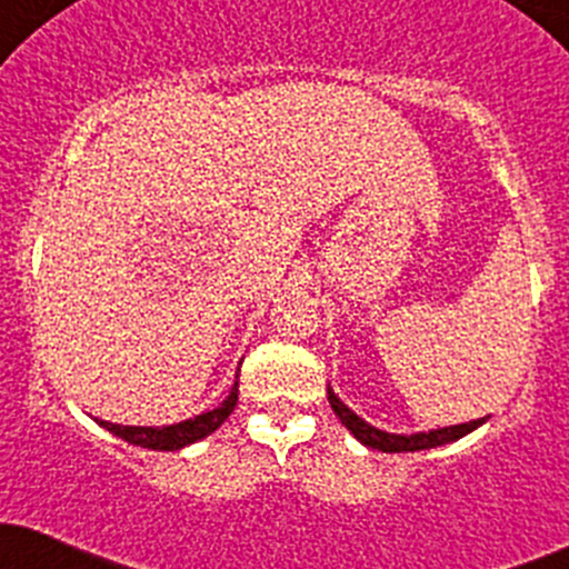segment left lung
Returning a JSON list of instances; mask_svg holds the SVG:
<instances>
[{
	"mask_svg": "<svg viewBox=\"0 0 569 569\" xmlns=\"http://www.w3.org/2000/svg\"><path fill=\"white\" fill-rule=\"evenodd\" d=\"M327 397H329V405H332L335 416H338V419L343 421V425L349 427L351 432H355V438H360V441L366 443V447H371V450H380V452L430 450V447H441V443L458 441V438L467 436V432H472L475 427H480L486 421V419H475V421H467V425L441 427V430L416 432V436H393V432H382V430H377V427L366 425V421H362L360 416L351 413V410L346 408V405L340 402V399L335 397V393L329 391V388H327Z\"/></svg>",
	"mask_w": 569,
	"mask_h": 569,
	"instance_id": "left-lung-1",
	"label": "left lung"
}]
</instances>
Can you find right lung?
<instances>
[{"label": "right lung", "instance_id": "1", "mask_svg": "<svg viewBox=\"0 0 569 569\" xmlns=\"http://www.w3.org/2000/svg\"><path fill=\"white\" fill-rule=\"evenodd\" d=\"M237 405V386L231 388L229 399H226L220 408L209 410V413H200L194 419L181 421V425H170V427H122V425H111V421H100L108 432L113 436L126 438L128 443H137V447H144V450H181L187 443L200 441V438H207L209 432L218 430L226 419L231 416Z\"/></svg>", "mask_w": 569, "mask_h": 569}]
</instances>
